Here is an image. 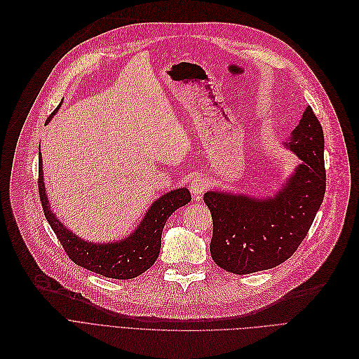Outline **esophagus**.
<instances>
[{
	"label": "esophagus",
	"instance_id": "esophagus-1",
	"mask_svg": "<svg viewBox=\"0 0 359 359\" xmlns=\"http://www.w3.org/2000/svg\"><path fill=\"white\" fill-rule=\"evenodd\" d=\"M209 185H210V182H209L208 178H204V177H201V175L194 177L193 181H191V184H190V191H191L193 197H194V198H200L204 193L208 191Z\"/></svg>",
	"mask_w": 359,
	"mask_h": 359
}]
</instances>
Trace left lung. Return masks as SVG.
Returning a JSON list of instances; mask_svg holds the SVG:
<instances>
[{"label":"left lung","mask_w":359,"mask_h":359,"mask_svg":"<svg viewBox=\"0 0 359 359\" xmlns=\"http://www.w3.org/2000/svg\"><path fill=\"white\" fill-rule=\"evenodd\" d=\"M283 144L301 163L273 197L255 198L224 191L203 196L213 219L212 259L235 275L273 269L291 257L323 203L324 135L311 107H306Z\"/></svg>","instance_id":"8db88e82"}]
</instances>
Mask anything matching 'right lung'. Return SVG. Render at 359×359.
Returning a JSON list of instances; mask_svg holds the SVG:
<instances>
[{
	"mask_svg": "<svg viewBox=\"0 0 359 359\" xmlns=\"http://www.w3.org/2000/svg\"><path fill=\"white\" fill-rule=\"evenodd\" d=\"M58 108L48 116L46 123L57 114ZM38 187L45 217L68 257L80 267L95 271L97 275L124 280L137 278L153 266L161 251V238L166 220L177 209L191 201V194L187 189L169 191L151 203L137 229L124 238L123 241L99 244L84 241L72 231H68L50 210L45 193L41 153Z\"/></svg>",
	"mask_w": 359,
	"mask_h": 359,
	"instance_id": "right-lung-1",
	"label": "right lung"
}]
</instances>
